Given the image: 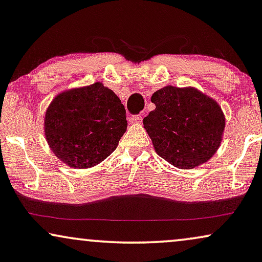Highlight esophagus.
<instances>
[{"mask_svg":"<svg viewBox=\"0 0 262 262\" xmlns=\"http://www.w3.org/2000/svg\"><path fill=\"white\" fill-rule=\"evenodd\" d=\"M129 122L133 124L141 123V116H130V117H129Z\"/></svg>","mask_w":262,"mask_h":262,"instance_id":"1","label":"esophagus"}]
</instances>
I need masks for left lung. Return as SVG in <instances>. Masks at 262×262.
<instances>
[{
    "label": "left lung",
    "mask_w": 262,
    "mask_h": 262,
    "mask_svg": "<svg viewBox=\"0 0 262 262\" xmlns=\"http://www.w3.org/2000/svg\"><path fill=\"white\" fill-rule=\"evenodd\" d=\"M156 108L142 120L156 152L180 169H192L220 146L225 116L216 101L193 87L173 85L155 92Z\"/></svg>",
    "instance_id": "8db88e82"
}]
</instances>
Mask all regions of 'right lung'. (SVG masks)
I'll use <instances>...</instances> for the list:
<instances>
[{"label":"right lung","mask_w":262,"mask_h":262,"mask_svg":"<svg viewBox=\"0 0 262 262\" xmlns=\"http://www.w3.org/2000/svg\"><path fill=\"white\" fill-rule=\"evenodd\" d=\"M127 125L120 98L95 82L53 99L46 111L45 135L62 163L84 169L99 164L116 150Z\"/></svg>","instance_id":"1"}]
</instances>
